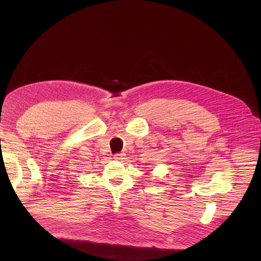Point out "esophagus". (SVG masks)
Instances as JSON below:
<instances>
[{
  "instance_id": "esophagus-1",
  "label": "esophagus",
  "mask_w": 261,
  "mask_h": 261,
  "mask_svg": "<svg viewBox=\"0 0 261 261\" xmlns=\"http://www.w3.org/2000/svg\"><path fill=\"white\" fill-rule=\"evenodd\" d=\"M123 154H121V153H117V154H115L114 155V158L116 159V160H121V159H123Z\"/></svg>"
}]
</instances>
